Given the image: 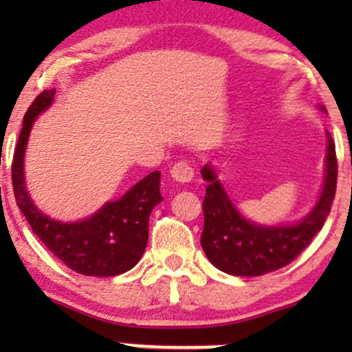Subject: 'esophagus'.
<instances>
[{"instance_id": "34e87169", "label": "esophagus", "mask_w": 352, "mask_h": 352, "mask_svg": "<svg viewBox=\"0 0 352 352\" xmlns=\"http://www.w3.org/2000/svg\"><path fill=\"white\" fill-rule=\"evenodd\" d=\"M172 179L180 182V184H187V182H190L193 179V167L190 165L187 160H180V162H177L175 165L172 167Z\"/></svg>"}]
</instances>
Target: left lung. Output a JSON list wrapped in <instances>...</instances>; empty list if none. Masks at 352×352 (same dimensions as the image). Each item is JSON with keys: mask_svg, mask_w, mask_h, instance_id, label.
Segmentation results:
<instances>
[{"mask_svg": "<svg viewBox=\"0 0 352 352\" xmlns=\"http://www.w3.org/2000/svg\"><path fill=\"white\" fill-rule=\"evenodd\" d=\"M201 175L208 182L201 204L205 223L200 241L205 254L218 270L233 276H260L292 263L324 225L336 195V145L328 132L321 197L313 212L292 227H261L245 220L208 165L201 168Z\"/></svg>", "mask_w": 352, "mask_h": 352, "instance_id": "1", "label": "left lung"}]
</instances>
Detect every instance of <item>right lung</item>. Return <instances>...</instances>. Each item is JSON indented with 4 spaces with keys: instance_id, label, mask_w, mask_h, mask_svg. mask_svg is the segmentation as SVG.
Here are the masks:
<instances>
[{
    "instance_id": "right-lung-1",
    "label": "right lung",
    "mask_w": 352,
    "mask_h": 352,
    "mask_svg": "<svg viewBox=\"0 0 352 352\" xmlns=\"http://www.w3.org/2000/svg\"><path fill=\"white\" fill-rule=\"evenodd\" d=\"M56 89H46L24 114L23 129L11 164L14 199L36 236L72 272L86 276H117L134 268L148 240V217L159 201L160 172L155 170L117 201H109L87 220L60 223L43 215L24 187L23 159L36 117L46 111Z\"/></svg>"
}]
</instances>
